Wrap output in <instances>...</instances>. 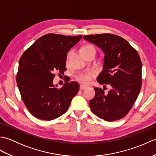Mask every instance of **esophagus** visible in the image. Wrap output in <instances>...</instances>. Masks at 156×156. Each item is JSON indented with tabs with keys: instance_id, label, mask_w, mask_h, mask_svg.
Masks as SVG:
<instances>
[{
	"instance_id": "esophagus-1",
	"label": "esophagus",
	"mask_w": 156,
	"mask_h": 156,
	"mask_svg": "<svg viewBox=\"0 0 156 156\" xmlns=\"http://www.w3.org/2000/svg\"><path fill=\"white\" fill-rule=\"evenodd\" d=\"M87 86H84V85H80V89L81 90H84V89H85V88H87Z\"/></svg>"
}]
</instances>
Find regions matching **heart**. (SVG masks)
<instances>
[{"mask_svg":"<svg viewBox=\"0 0 156 156\" xmlns=\"http://www.w3.org/2000/svg\"><path fill=\"white\" fill-rule=\"evenodd\" d=\"M95 49L94 46H92V45H90V44L84 45V46H82L81 48V53L84 51L89 50V49ZM94 73L90 71L85 72L83 73H79V74H78L77 75H76V80L78 81L79 82H80L82 84H87L91 82L92 78L94 77Z\"/></svg>","mask_w":156,"mask_h":156,"instance_id":"1","label":"heart"}]
</instances>
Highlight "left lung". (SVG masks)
Segmentation results:
<instances>
[{
    "label": "left lung",
    "instance_id": "8db88e82",
    "mask_svg": "<svg viewBox=\"0 0 156 156\" xmlns=\"http://www.w3.org/2000/svg\"><path fill=\"white\" fill-rule=\"evenodd\" d=\"M83 39L103 51V69L97 82L111 87L108 93L102 88H94L95 96L89 106L99 118L107 121L119 120L131 110L140 94L142 83L140 55L120 36L104 34L84 35Z\"/></svg>",
    "mask_w": 156,
    "mask_h": 156
}]
</instances>
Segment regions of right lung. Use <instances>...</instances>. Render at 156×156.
Here are the masks:
<instances>
[{
    "instance_id": "add662e5",
    "label": "right lung",
    "mask_w": 156,
    "mask_h": 156,
    "mask_svg": "<svg viewBox=\"0 0 156 156\" xmlns=\"http://www.w3.org/2000/svg\"><path fill=\"white\" fill-rule=\"evenodd\" d=\"M82 37L48 34L23 53L19 63L16 83L23 102L35 117L51 121L68 111L79 90V84L72 81L58 88L53 80L54 72L66 70L67 53Z\"/></svg>"
}]
</instances>
